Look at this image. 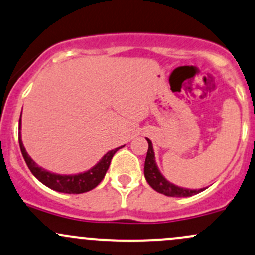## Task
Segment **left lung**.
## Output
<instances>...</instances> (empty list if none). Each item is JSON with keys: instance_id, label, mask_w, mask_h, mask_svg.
I'll return each instance as SVG.
<instances>
[{"instance_id": "obj_1", "label": "left lung", "mask_w": 255, "mask_h": 255, "mask_svg": "<svg viewBox=\"0 0 255 255\" xmlns=\"http://www.w3.org/2000/svg\"><path fill=\"white\" fill-rule=\"evenodd\" d=\"M146 140L149 142V149H147L146 158H145L144 175L146 181L149 183V185L152 187L155 191L166 196H170V197H190V196H194L196 194H198V192H202L203 190H206L205 187H203V189L196 190L186 189V187L174 185V184L167 180V179L162 175V173L159 172L157 163H156L152 142H151L150 139L147 138Z\"/></svg>"}]
</instances>
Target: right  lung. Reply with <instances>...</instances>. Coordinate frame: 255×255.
Listing matches in <instances>:
<instances>
[{"label": "right lung", "instance_id": "add662e5", "mask_svg": "<svg viewBox=\"0 0 255 255\" xmlns=\"http://www.w3.org/2000/svg\"><path fill=\"white\" fill-rule=\"evenodd\" d=\"M21 117V116H20ZM21 128V119L19 120V130ZM19 145H20L21 153H23V157L26 162L27 167L31 170V173L35 175V178H37L43 185H46L49 189L54 190L58 192H64V194H83V192L91 191L92 189L99 185L100 181L103 180L105 177L106 172H108L109 166H110V162L113 159L114 155L116 153V151L121 147H117L109 151L108 153H105L103 156L102 159L96 164V166L92 167L91 169L86 170L83 173H78V174H57V173H52L46 170L42 167L38 166L33 159L27 155L26 150H25L23 141H21V135L19 132ZM125 146V145H123Z\"/></svg>", "mask_w": 255, "mask_h": 255}]
</instances>
